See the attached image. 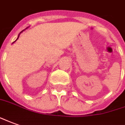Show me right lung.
<instances>
[{
	"instance_id": "1",
	"label": "right lung",
	"mask_w": 125,
	"mask_h": 125,
	"mask_svg": "<svg viewBox=\"0 0 125 125\" xmlns=\"http://www.w3.org/2000/svg\"><path fill=\"white\" fill-rule=\"evenodd\" d=\"M23 31H21V32H20V34H19V35H18V37H17V39H16V40H15V41H14V42H13V43H14V42H15V41H17V39H18V38H19V36H20V34H21V32H23Z\"/></svg>"
}]
</instances>
